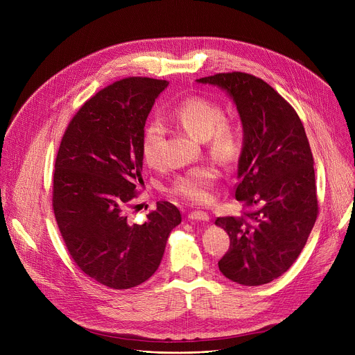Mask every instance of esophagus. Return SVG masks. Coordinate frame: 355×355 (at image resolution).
Segmentation results:
<instances>
[{
  "instance_id": "1",
  "label": "esophagus",
  "mask_w": 355,
  "mask_h": 355,
  "mask_svg": "<svg viewBox=\"0 0 355 355\" xmlns=\"http://www.w3.org/2000/svg\"><path fill=\"white\" fill-rule=\"evenodd\" d=\"M188 219L191 220H200V222H208L209 220V215L204 211H192L188 214Z\"/></svg>"
}]
</instances>
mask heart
I'll return each mask as SVG.
<instances>
[{
  "instance_id": "1",
  "label": "heart",
  "mask_w": 355,
  "mask_h": 355,
  "mask_svg": "<svg viewBox=\"0 0 355 355\" xmlns=\"http://www.w3.org/2000/svg\"><path fill=\"white\" fill-rule=\"evenodd\" d=\"M173 119L191 136L198 140H208L211 153L222 163L237 162L243 150V132L240 126L226 119L220 104L204 96H188L175 105ZM166 128L151 119L144 125L141 133V156L148 167L159 168L164 164ZM219 178L212 164H202L177 175L168 191L192 204H205L211 199V189Z\"/></svg>"
}]
</instances>
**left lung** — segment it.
<instances>
[{"label":"left lung","instance_id":"obj_1","mask_svg":"<svg viewBox=\"0 0 355 355\" xmlns=\"http://www.w3.org/2000/svg\"><path fill=\"white\" fill-rule=\"evenodd\" d=\"M198 83L227 91L244 132L234 185L243 211L215 222L230 237L219 270L241 285L268 284L296 261L319 214L305 128L288 101L256 76L218 73Z\"/></svg>","mask_w":355,"mask_h":355}]
</instances>
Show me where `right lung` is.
I'll return each instance as SVG.
<instances>
[{"label":"right lung","instance_id":"add662e5","mask_svg":"<svg viewBox=\"0 0 355 355\" xmlns=\"http://www.w3.org/2000/svg\"><path fill=\"white\" fill-rule=\"evenodd\" d=\"M168 81L128 77L87 99L62 137L53 173L52 204L63 241L77 267L112 289H129L159 268L167 239L181 223L167 200L129 219L141 178V133Z\"/></svg>","mask_w":355,"mask_h":355}]
</instances>
